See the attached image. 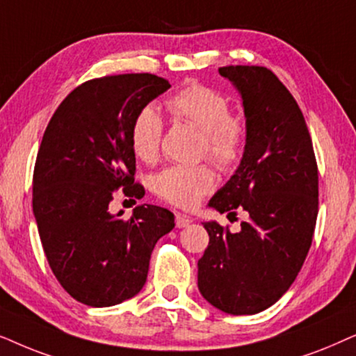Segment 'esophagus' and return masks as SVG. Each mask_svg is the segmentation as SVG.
Instances as JSON below:
<instances>
[{
  "mask_svg": "<svg viewBox=\"0 0 356 356\" xmlns=\"http://www.w3.org/2000/svg\"><path fill=\"white\" fill-rule=\"evenodd\" d=\"M191 225H192V218L181 215V213H177V215H175V226H177L179 229H181V227L191 226Z\"/></svg>",
  "mask_w": 356,
  "mask_h": 356,
  "instance_id": "34e87169",
  "label": "esophagus"
}]
</instances>
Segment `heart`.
<instances>
[{"mask_svg": "<svg viewBox=\"0 0 356 356\" xmlns=\"http://www.w3.org/2000/svg\"><path fill=\"white\" fill-rule=\"evenodd\" d=\"M177 118L195 125L203 134L202 148L221 168H229L243 156L245 123L231 115V107L222 94L202 84L181 89L165 102ZM163 118L153 107H145L131 123L130 143L143 161H154L163 136ZM215 187V175L207 165H169L154 175L153 191L175 207H195L202 195Z\"/></svg>", "mask_w": 356, "mask_h": 356, "instance_id": "obj_1", "label": "heart"}]
</instances>
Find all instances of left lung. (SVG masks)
I'll return each mask as SVG.
<instances>
[{"label":"left lung","instance_id":"left-lung-1","mask_svg":"<svg viewBox=\"0 0 356 356\" xmlns=\"http://www.w3.org/2000/svg\"><path fill=\"white\" fill-rule=\"evenodd\" d=\"M218 71L241 94L248 135L238 169L208 207L243 208L249 220L239 233L202 222L210 243L198 260V290L227 314H257L285 295L305 264L317 218V164L301 108L272 71Z\"/></svg>","mask_w":356,"mask_h":356}]
</instances>
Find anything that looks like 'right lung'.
<instances>
[{"instance_id": "right-lung-1", "label": "right lung", "mask_w": 356, "mask_h": 356, "mask_svg": "<svg viewBox=\"0 0 356 356\" xmlns=\"http://www.w3.org/2000/svg\"><path fill=\"white\" fill-rule=\"evenodd\" d=\"M170 88L149 73L92 79L56 108L37 154L32 208L44 252L61 286L92 307L120 305L146 283L156 243L174 215L140 205L111 213L113 192L141 198L130 143L134 118Z\"/></svg>"}]
</instances>
